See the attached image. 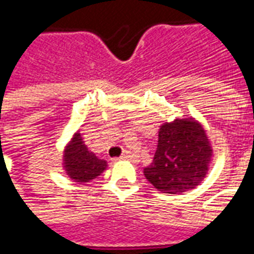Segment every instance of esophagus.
Listing matches in <instances>:
<instances>
[{"label":"esophagus","mask_w":254,"mask_h":254,"mask_svg":"<svg viewBox=\"0 0 254 254\" xmlns=\"http://www.w3.org/2000/svg\"><path fill=\"white\" fill-rule=\"evenodd\" d=\"M129 158H132L130 151H124V154L121 155V158H120V159H129Z\"/></svg>","instance_id":"34e87169"}]
</instances>
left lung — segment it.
I'll use <instances>...</instances> for the list:
<instances>
[{"label":"left lung","mask_w":254,"mask_h":254,"mask_svg":"<svg viewBox=\"0 0 254 254\" xmlns=\"http://www.w3.org/2000/svg\"><path fill=\"white\" fill-rule=\"evenodd\" d=\"M205 129L194 118H177L159 127L158 147L144 176L162 193L177 194L200 185L212 162Z\"/></svg>","instance_id":"1"}]
</instances>
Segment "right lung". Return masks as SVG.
Instances as JSON below:
<instances>
[{"mask_svg":"<svg viewBox=\"0 0 254 254\" xmlns=\"http://www.w3.org/2000/svg\"><path fill=\"white\" fill-rule=\"evenodd\" d=\"M63 162L65 173L78 184L92 181L107 167L105 159H99L92 151H89L80 132L73 134L72 140L64 149Z\"/></svg>","mask_w":254,"mask_h":254,"instance_id":"1","label":"right lung"}]
</instances>
